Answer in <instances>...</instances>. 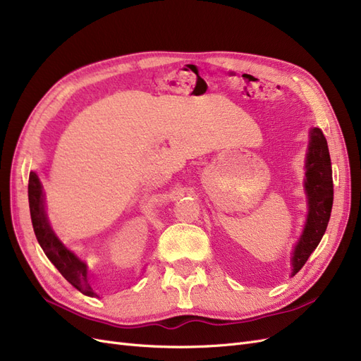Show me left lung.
<instances>
[{
  "mask_svg": "<svg viewBox=\"0 0 361 361\" xmlns=\"http://www.w3.org/2000/svg\"><path fill=\"white\" fill-rule=\"evenodd\" d=\"M309 151L306 156L305 190L307 196L309 213L306 225L293 253V276H295L312 252L317 249L325 229H327L333 207V178L331 160L327 139L321 129L315 127L309 132Z\"/></svg>",
  "mask_w": 361,
  "mask_h": 361,
  "instance_id": "left-lung-1",
  "label": "left lung"
}]
</instances>
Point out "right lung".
<instances>
[{"instance_id": "1", "label": "right lung", "mask_w": 361, "mask_h": 361, "mask_svg": "<svg viewBox=\"0 0 361 361\" xmlns=\"http://www.w3.org/2000/svg\"><path fill=\"white\" fill-rule=\"evenodd\" d=\"M28 201H30V213L31 222L34 228V234L37 237V241L42 246L46 257L56 267L68 283H72L80 293L94 297L88 282L87 264L80 261L73 252L68 250L64 244L58 240L55 232L49 226L48 217L44 212V195L42 189V183L36 172H30L28 181Z\"/></svg>"}]
</instances>
